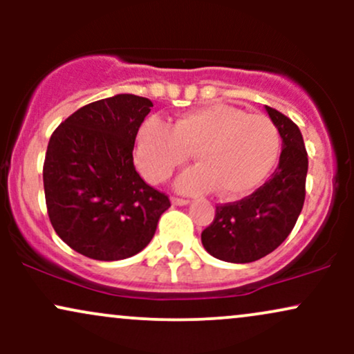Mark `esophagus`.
I'll use <instances>...</instances> for the list:
<instances>
[{
    "mask_svg": "<svg viewBox=\"0 0 354 354\" xmlns=\"http://www.w3.org/2000/svg\"><path fill=\"white\" fill-rule=\"evenodd\" d=\"M173 206H186L189 205V200H183V198H171Z\"/></svg>",
    "mask_w": 354,
    "mask_h": 354,
    "instance_id": "1",
    "label": "esophagus"
}]
</instances>
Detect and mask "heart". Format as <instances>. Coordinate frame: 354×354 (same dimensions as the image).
I'll use <instances>...</instances> for the list:
<instances>
[{
    "instance_id": "heart-1",
    "label": "heart",
    "mask_w": 354,
    "mask_h": 354,
    "mask_svg": "<svg viewBox=\"0 0 354 354\" xmlns=\"http://www.w3.org/2000/svg\"><path fill=\"white\" fill-rule=\"evenodd\" d=\"M279 146V131L268 116L214 103L185 113L169 126L146 120L138 129L135 161L146 180L163 183L191 151L198 165L178 176V191L216 189L223 198H239L273 171Z\"/></svg>"
}]
</instances>
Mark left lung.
<instances>
[{"label": "left lung", "mask_w": 354, "mask_h": 354, "mask_svg": "<svg viewBox=\"0 0 354 354\" xmlns=\"http://www.w3.org/2000/svg\"><path fill=\"white\" fill-rule=\"evenodd\" d=\"M281 136L274 173L245 200L216 206L213 223L201 233L211 256L226 263H251L274 251L303 209L308 154L303 135L290 118L265 106Z\"/></svg>", "instance_id": "obj_1"}]
</instances>
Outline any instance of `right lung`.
<instances>
[{"instance_id":"obj_1","label":"right lung","mask_w":354,"mask_h":354,"mask_svg":"<svg viewBox=\"0 0 354 354\" xmlns=\"http://www.w3.org/2000/svg\"><path fill=\"white\" fill-rule=\"evenodd\" d=\"M153 103L115 95L73 113L53 133L43 166L48 214L68 246L98 261L149 245L168 196L141 180L133 148Z\"/></svg>"}]
</instances>
